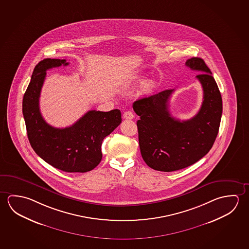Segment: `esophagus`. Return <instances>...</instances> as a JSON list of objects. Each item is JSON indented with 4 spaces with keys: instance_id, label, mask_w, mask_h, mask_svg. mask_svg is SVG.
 <instances>
[{
    "instance_id": "esophagus-1",
    "label": "esophagus",
    "mask_w": 249,
    "mask_h": 249,
    "mask_svg": "<svg viewBox=\"0 0 249 249\" xmlns=\"http://www.w3.org/2000/svg\"><path fill=\"white\" fill-rule=\"evenodd\" d=\"M134 117H135V115L133 114V112H131V111H126L123 114V118L126 119V120H132Z\"/></svg>"
}]
</instances>
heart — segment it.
Returning <instances> with one entry per match:
<instances>
[{
    "mask_svg": "<svg viewBox=\"0 0 249 249\" xmlns=\"http://www.w3.org/2000/svg\"><path fill=\"white\" fill-rule=\"evenodd\" d=\"M155 82H152V81H147L143 83L142 90L143 93H149L155 89Z\"/></svg>",
    "mask_w": 249,
    "mask_h": 249,
    "instance_id": "obj_1",
    "label": "heart"
}]
</instances>
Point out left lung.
Returning <instances> with one entry per match:
<instances>
[{"instance_id": "left-lung-1", "label": "left lung", "mask_w": 249, "mask_h": 249, "mask_svg": "<svg viewBox=\"0 0 249 249\" xmlns=\"http://www.w3.org/2000/svg\"><path fill=\"white\" fill-rule=\"evenodd\" d=\"M186 66L201 73L196 75L203 89L200 110L189 120L174 118L168 100L174 89L140 99L133 108L137 121L141 154L148 167L162 172L191 166L207 155L214 143L222 114V99L212 73L205 61L193 57Z\"/></svg>"}]
</instances>
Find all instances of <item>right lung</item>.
<instances>
[{
  "label": "right lung",
  "instance_id": "obj_1",
  "mask_svg": "<svg viewBox=\"0 0 249 249\" xmlns=\"http://www.w3.org/2000/svg\"><path fill=\"white\" fill-rule=\"evenodd\" d=\"M69 65L66 60L47 58L35 68L22 101L28 138L37 155L61 171L85 173L98 166L102 158V141L122 123L119 109L90 110L72 126L56 128L41 116L39 98L46 71Z\"/></svg>",
  "mask_w": 249,
  "mask_h": 249
}]
</instances>
